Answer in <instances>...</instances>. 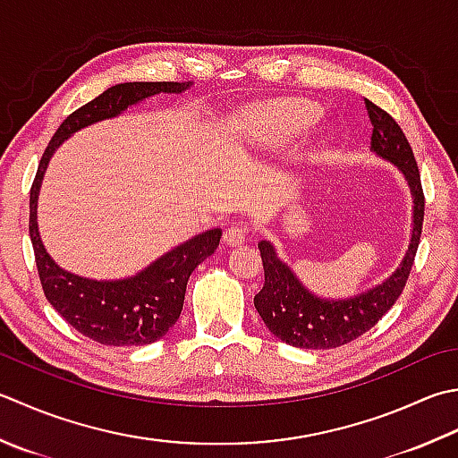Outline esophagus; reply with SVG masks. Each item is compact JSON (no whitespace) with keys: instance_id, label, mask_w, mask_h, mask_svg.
I'll list each match as a JSON object with an SVG mask.
<instances>
[{"instance_id":"esophagus-1","label":"esophagus","mask_w":458,"mask_h":458,"mask_svg":"<svg viewBox=\"0 0 458 458\" xmlns=\"http://www.w3.org/2000/svg\"><path fill=\"white\" fill-rule=\"evenodd\" d=\"M246 240H248V228L242 226V224H232V226L224 230V242L230 246H238Z\"/></svg>"}]
</instances>
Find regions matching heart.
Instances as JSON below:
<instances>
[{
	"label": "heart",
	"mask_w": 458,
	"mask_h": 458,
	"mask_svg": "<svg viewBox=\"0 0 458 458\" xmlns=\"http://www.w3.org/2000/svg\"><path fill=\"white\" fill-rule=\"evenodd\" d=\"M319 119V109L310 103L288 101L280 103L256 114V132L264 140L285 142L306 132Z\"/></svg>",
	"instance_id": "heart-1"
}]
</instances>
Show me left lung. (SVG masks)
I'll list each match as a JSON object with an SVG mask.
<instances>
[{"label": "left lung", "instance_id": "left-lung-1", "mask_svg": "<svg viewBox=\"0 0 458 458\" xmlns=\"http://www.w3.org/2000/svg\"><path fill=\"white\" fill-rule=\"evenodd\" d=\"M365 106L373 124L371 150L397 165L413 192V236L405 258L389 280L355 298L339 301H327L310 293L290 267L276 256L270 242H258L264 264V288L254 295V306L266 327L293 347L334 349L361 337L393 308L405 288L415 262L420 232H423L425 194L413 148L387 111L371 103L369 98H365Z\"/></svg>", "mask_w": 458, "mask_h": 458}]
</instances>
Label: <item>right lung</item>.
Instances as JSON below:
<instances>
[{"label":"right lung","instance_id":"obj_1","mask_svg":"<svg viewBox=\"0 0 458 458\" xmlns=\"http://www.w3.org/2000/svg\"><path fill=\"white\" fill-rule=\"evenodd\" d=\"M188 81L121 83L71 113L53 134L39 160L30 192V236L45 298L79 334L103 345H147L163 337L181 318L186 282L194 267L214 254L222 230L214 228L160 256L137 276L116 282H97L69 274L45 252L38 232V194L43 173L55 148L75 131L111 119L129 105L157 93H182Z\"/></svg>","mask_w":458,"mask_h":458}]
</instances>
